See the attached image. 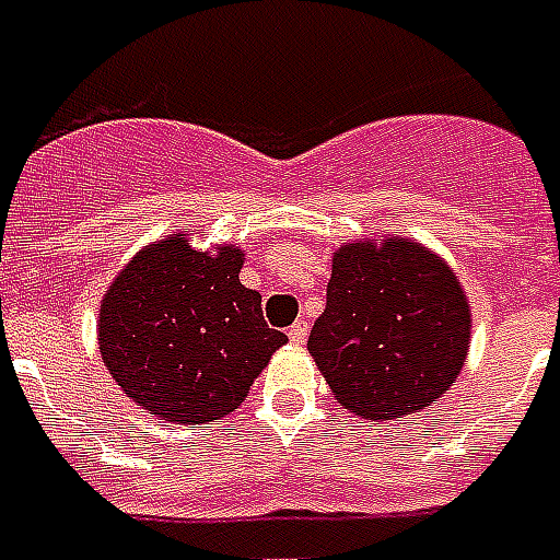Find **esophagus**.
I'll return each mask as SVG.
<instances>
[{
	"label": "esophagus",
	"instance_id": "1",
	"mask_svg": "<svg viewBox=\"0 0 560 560\" xmlns=\"http://www.w3.org/2000/svg\"><path fill=\"white\" fill-rule=\"evenodd\" d=\"M306 335H308L306 320H294V324L289 326V341L298 343V347H301V343H306Z\"/></svg>",
	"mask_w": 560,
	"mask_h": 560
}]
</instances>
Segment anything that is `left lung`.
I'll return each instance as SVG.
<instances>
[{"mask_svg":"<svg viewBox=\"0 0 560 560\" xmlns=\"http://www.w3.org/2000/svg\"><path fill=\"white\" fill-rule=\"evenodd\" d=\"M306 347L338 405L390 422L457 382L471 347V303L454 268L422 243L352 240L332 254L326 308Z\"/></svg>","mask_w":560,"mask_h":560,"instance_id":"8db88e82","label":"left lung"}]
</instances>
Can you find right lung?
<instances>
[{
  "mask_svg": "<svg viewBox=\"0 0 560 560\" xmlns=\"http://www.w3.org/2000/svg\"><path fill=\"white\" fill-rule=\"evenodd\" d=\"M243 248H194L187 231L144 245L101 301L97 350L120 390L164 422L234 413L289 338L240 283Z\"/></svg>",
  "mask_w": 560,
  "mask_h": 560,
  "instance_id": "right-lung-1",
  "label": "right lung"
}]
</instances>
